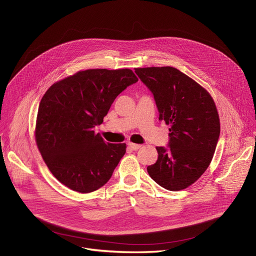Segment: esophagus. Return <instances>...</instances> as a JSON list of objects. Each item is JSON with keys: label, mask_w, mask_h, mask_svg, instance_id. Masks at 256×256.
Here are the masks:
<instances>
[{"label": "esophagus", "mask_w": 256, "mask_h": 256, "mask_svg": "<svg viewBox=\"0 0 256 256\" xmlns=\"http://www.w3.org/2000/svg\"><path fill=\"white\" fill-rule=\"evenodd\" d=\"M128 147H130V148H132V150H138L139 148H141V145L140 144H136V143L128 142Z\"/></svg>", "instance_id": "1"}]
</instances>
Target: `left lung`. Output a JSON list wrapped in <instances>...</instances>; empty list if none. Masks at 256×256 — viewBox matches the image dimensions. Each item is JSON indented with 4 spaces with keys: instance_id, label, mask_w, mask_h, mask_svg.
I'll list each match as a JSON object with an SVG mask.
<instances>
[{
    "instance_id": "left-lung-1",
    "label": "left lung",
    "mask_w": 256,
    "mask_h": 256,
    "mask_svg": "<svg viewBox=\"0 0 256 256\" xmlns=\"http://www.w3.org/2000/svg\"><path fill=\"white\" fill-rule=\"evenodd\" d=\"M135 72L154 94L158 120L170 126L169 147H156L158 160L147 172L166 190H184L212 162L220 135L217 106L202 86L174 67H145Z\"/></svg>"
}]
</instances>
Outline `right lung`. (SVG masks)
<instances>
[{
	"mask_svg": "<svg viewBox=\"0 0 256 256\" xmlns=\"http://www.w3.org/2000/svg\"><path fill=\"white\" fill-rule=\"evenodd\" d=\"M138 78L128 68L80 70L52 84L39 104L35 140L44 163L61 184L80 193L108 182L126 154V143L104 142L94 128Z\"/></svg>",
	"mask_w": 256,
	"mask_h": 256,
	"instance_id": "add662e5",
	"label": "right lung"
}]
</instances>
